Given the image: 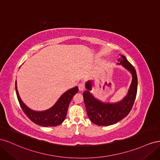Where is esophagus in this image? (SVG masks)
I'll list each match as a JSON object with an SVG mask.
<instances>
[{
	"label": "esophagus",
	"mask_w": 160,
	"mask_h": 160,
	"mask_svg": "<svg viewBox=\"0 0 160 160\" xmlns=\"http://www.w3.org/2000/svg\"><path fill=\"white\" fill-rule=\"evenodd\" d=\"M78 88H79V91H83V90L85 89V85H84V83H79Z\"/></svg>",
	"instance_id": "34e87169"
}]
</instances>
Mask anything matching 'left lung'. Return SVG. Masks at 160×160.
Returning <instances> with one entry per match:
<instances>
[{
  "label": "left lung",
  "instance_id": "1",
  "mask_svg": "<svg viewBox=\"0 0 160 160\" xmlns=\"http://www.w3.org/2000/svg\"><path fill=\"white\" fill-rule=\"evenodd\" d=\"M118 59L119 65H122L132 74V81L126 97L116 103H105L96 99L89 90L91 89V81L86 83V90L83 96L84 103L89 119L93 123L100 126H108L119 122L129 114L132 110L137 95L138 77L134 67L123 55Z\"/></svg>",
  "mask_w": 160,
  "mask_h": 160
}]
</instances>
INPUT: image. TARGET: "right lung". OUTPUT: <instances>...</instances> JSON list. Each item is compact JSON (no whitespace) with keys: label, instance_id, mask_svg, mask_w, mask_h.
<instances>
[{"label":"right lung","instance_id":"right-lung-1","mask_svg":"<svg viewBox=\"0 0 160 160\" xmlns=\"http://www.w3.org/2000/svg\"><path fill=\"white\" fill-rule=\"evenodd\" d=\"M17 88V82H15L17 99L24 113L32 122L42 127L57 126L63 122L66 118L67 109H68L71 101L79 91L78 87H75L74 88L68 90L61 95L59 99L51 109L38 112V111L31 110L22 103Z\"/></svg>","mask_w":160,"mask_h":160}]
</instances>
